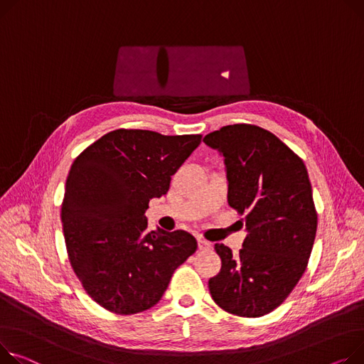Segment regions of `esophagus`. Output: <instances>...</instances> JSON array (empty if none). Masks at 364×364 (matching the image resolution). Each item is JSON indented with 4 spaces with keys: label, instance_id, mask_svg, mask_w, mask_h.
Listing matches in <instances>:
<instances>
[{
    "label": "esophagus",
    "instance_id": "esophagus-1",
    "mask_svg": "<svg viewBox=\"0 0 364 364\" xmlns=\"http://www.w3.org/2000/svg\"><path fill=\"white\" fill-rule=\"evenodd\" d=\"M198 246H199L200 250H210V249H212V245L209 243V241L202 240V238L198 240Z\"/></svg>",
    "mask_w": 364,
    "mask_h": 364
}]
</instances>
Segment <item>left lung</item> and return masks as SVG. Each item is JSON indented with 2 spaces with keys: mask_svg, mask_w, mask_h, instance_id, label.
Segmentation results:
<instances>
[{
  "mask_svg": "<svg viewBox=\"0 0 364 364\" xmlns=\"http://www.w3.org/2000/svg\"><path fill=\"white\" fill-rule=\"evenodd\" d=\"M203 141L225 158L228 205L246 215L247 231L238 253L215 245L221 271L209 291L225 311L259 318L282 304L306 271L318 227L307 169L275 134L253 124L225 126Z\"/></svg>",
  "mask_w": 364,
  "mask_h": 364,
  "instance_id": "obj_1",
  "label": "left lung"
}]
</instances>
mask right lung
<instances>
[{
	"mask_svg": "<svg viewBox=\"0 0 364 364\" xmlns=\"http://www.w3.org/2000/svg\"><path fill=\"white\" fill-rule=\"evenodd\" d=\"M200 140L118 129L73 162L61 205L67 255L85 291L104 309H151L196 252V238L186 231H148L144 212L151 199L166 195L171 176Z\"/></svg>",
	"mask_w": 364,
	"mask_h": 364,
	"instance_id": "1",
	"label": "right lung"
}]
</instances>
